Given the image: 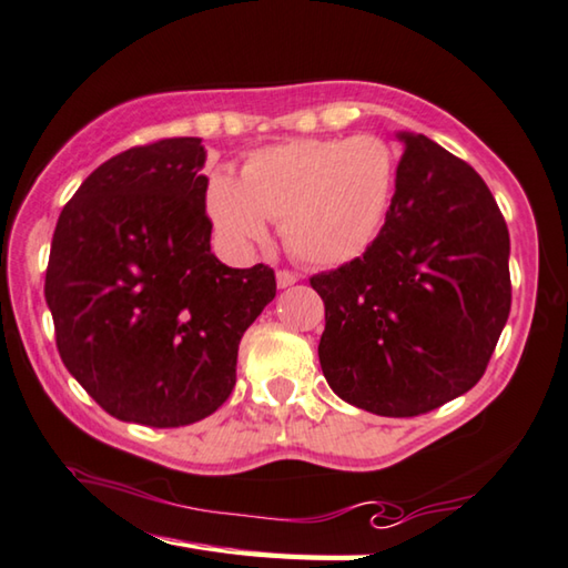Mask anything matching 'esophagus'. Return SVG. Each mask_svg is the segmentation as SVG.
I'll list each match as a JSON object with an SVG mask.
<instances>
[{"mask_svg":"<svg viewBox=\"0 0 568 568\" xmlns=\"http://www.w3.org/2000/svg\"><path fill=\"white\" fill-rule=\"evenodd\" d=\"M275 281H277V287H291V285H295L297 281H301V277H297V275L291 273V271H277Z\"/></svg>","mask_w":568,"mask_h":568,"instance_id":"34e87169","label":"esophagus"}]
</instances>
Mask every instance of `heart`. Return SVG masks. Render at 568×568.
Listing matches in <instances>:
<instances>
[{"mask_svg": "<svg viewBox=\"0 0 568 568\" xmlns=\"http://www.w3.org/2000/svg\"><path fill=\"white\" fill-rule=\"evenodd\" d=\"M397 161L383 139H297L261 149L241 179L219 171L205 185V213L221 243L251 251L281 221L293 255L313 265H343L363 255L395 193Z\"/></svg>", "mask_w": 568, "mask_h": 568, "instance_id": "1", "label": "heart"}]
</instances>
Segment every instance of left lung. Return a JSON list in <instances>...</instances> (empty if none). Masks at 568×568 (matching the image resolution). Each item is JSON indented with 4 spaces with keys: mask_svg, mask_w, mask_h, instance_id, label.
<instances>
[{
    "mask_svg": "<svg viewBox=\"0 0 568 568\" xmlns=\"http://www.w3.org/2000/svg\"><path fill=\"white\" fill-rule=\"evenodd\" d=\"M383 231L363 257L311 277L317 355L339 399L383 417L437 409L479 383L511 307L509 231L469 163L397 131Z\"/></svg>",
    "mask_w": 568,
    "mask_h": 568,
    "instance_id": "obj_1",
    "label": "left lung"
}]
</instances>
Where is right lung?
<instances>
[{
	"label": "right lung",
	"instance_id": "1",
	"mask_svg": "<svg viewBox=\"0 0 568 568\" xmlns=\"http://www.w3.org/2000/svg\"><path fill=\"white\" fill-rule=\"evenodd\" d=\"M201 139H163L109 159L64 205L44 297L57 347L111 417L193 425L235 385L245 329L275 273L211 253Z\"/></svg>",
	"mask_w": 568,
	"mask_h": 568
}]
</instances>
